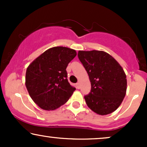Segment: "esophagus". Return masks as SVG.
Wrapping results in <instances>:
<instances>
[{
  "label": "esophagus",
  "mask_w": 147,
  "mask_h": 147,
  "mask_svg": "<svg viewBox=\"0 0 147 147\" xmlns=\"http://www.w3.org/2000/svg\"><path fill=\"white\" fill-rule=\"evenodd\" d=\"M76 86H77V88L78 89H79L81 88V86H80V83H79V82H78V83H77L76 84Z\"/></svg>",
  "instance_id": "obj_1"
}]
</instances>
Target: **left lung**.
I'll use <instances>...</instances> for the list:
<instances>
[{
    "instance_id": "1",
    "label": "left lung",
    "mask_w": 147,
    "mask_h": 147,
    "mask_svg": "<svg viewBox=\"0 0 147 147\" xmlns=\"http://www.w3.org/2000/svg\"><path fill=\"white\" fill-rule=\"evenodd\" d=\"M78 57L91 84L90 92L84 96L87 106L101 115L114 112L126 95L127 82L122 66L104 51L79 50Z\"/></svg>"
}]
</instances>
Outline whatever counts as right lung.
Returning <instances> with one entry per match:
<instances>
[{"instance_id": "1", "label": "right lung", "mask_w": 147, "mask_h": 147, "mask_svg": "<svg viewBox=\"0 0 147 147\" xmlns=\"http://www.w3.org/2000/svg\"><path fill=\"white\" fill-rule=\"evenodd\" d=\"M77 55L75 50L54 47L28 67L25 86L35 104L43 110H55L67 102L76 90L68 81L66 68Z\"/></svg>"}]
</instances>
